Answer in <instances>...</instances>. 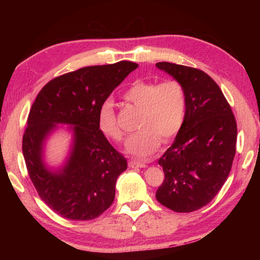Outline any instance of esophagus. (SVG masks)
Masks as SVG:
<instances>
[{"label": "esophagus", "mask_w": 260, "mask_h": 260, "mask_svg": "<svg viewBox=\"0 0 260 260\" xmlns=\"http://www.w3.org/2000/svg\"><path fill=\"white\" fill-rule=\"evenodd\" d=\"M128 166L132 167V169H136V167L143 169V167H147V164H146V162L140 161V160H129L128 161Z\"/></svg>", "instance_id": "1"}]
</instances>
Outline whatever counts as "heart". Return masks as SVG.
<instances>
[{"instance_id": "b5f03b06", "label": "heart", "mask_w": 260, "mask_h": 260, "mask_svg": "<svg viewBox=\"0 0 260 260\" xmlns=\"http://www.w3.org/2000/svg\"><path fill=\"white\" fill-rule=\"evenodd\" d=\"M127 102L141 109L138 127L140 131L126 141L125 151L135 157H148L157 150L160 141L169 142L181 131L186 119L187 98L178 80L160 83L151 80H136L124 93ZM99 128L113 141L124 138L117 122L113 105L104 102L98 114Z\"/></svg>"}]
</instances>
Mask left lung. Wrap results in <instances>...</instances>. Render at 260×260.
Listing matches in <instances>:
<instances>
[{
  "label": "left lung",
  "mask_w": 260,
  "mask_h": 260,
  "mask_svg": "<svg viewBox=\"0 0 260 260\" xmlns=\"http://www.w3.org/2000/svg\"><path fill=\"white\" fill-rule=\"evenodd\" d=\"M156 67L181 83L187 98L182 128L158 160L165 179L156 199L175 212H192L214 199L231 172L236 120L221 89L205 72L167 61Z\"/></svg>",
  "instance_id": "1"
}]
</instances>
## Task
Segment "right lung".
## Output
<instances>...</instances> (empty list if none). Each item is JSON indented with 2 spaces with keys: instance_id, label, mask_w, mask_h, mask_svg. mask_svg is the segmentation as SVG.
<instances>
[{
  "instance_id": "right-lung-1",
  "label": "right lung",
  "mask_w": 260,
  "mask_h": 260,
  "mask_svg": "<svg viewBox=\"0 0 260 260\" xmlns=\"http://www.w3.org/2000/svg\"><path fill=\"white\" fill-rule=\"evenodd\" d=\"M139 65L122 60L87 67L52 79L30 108L23 135V155L41 200L60 217L93 220L113 203L117 178L127 169L98 125L99 110L110 94ZM69 124L73 133L69 156L58 169L47 167L45 141Z\"/></svg>"
}]
</instances>
